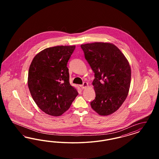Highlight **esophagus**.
<instances>
[{
    "mask_svg": "<svg viewBox=\"0 0 159 159\" xmlns=\"http://www.w3.org/2000/svg\"><path fill=\"white\" fill-rule=\"evenodd\" d=\"M88 86V83H87V82H84V83H83V84L81 86V88H82V89H86Z\"/></svg>",
    "mask_w": 159,
    "mask_h": 159,
    "instance_id": "34e87169",
    "label": "esophagus"
}]
</instances>
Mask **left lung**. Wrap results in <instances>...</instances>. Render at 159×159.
<instances>
[{"label":"left lung","mask_w":159,"mask_h":159,"mask_svg":"<svg viewBox=\"0 0 159 159\" xmlns=\"http://www.w3.org/2000/svg\"><path fill=\"white\" fill-rule=\"evenodd\" d=\"M85 59L95 73L92 82L95 98L92 108L101 116L116 111L128 95L131 69L128 61L113 43L95 42L81 45Z\"/></svg>","instance_id":"1"}]
</instances>
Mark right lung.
Instances as JSON below:
<instances>
[{
  "mask_svg": "<svg viewBox=\"0 0 159 159\" xmlns=\"http://www.w3.org/2000/svg\"><path fill=\"white\" fill-rule=\"evenodd\" d=\"M76 46L46 48L33 58L29 70L28 86L37 106L45 113L60 116L78 92L70 85L67 62Z\"/></svg>",
  "mask_w": 159,
  "mask_h": 159,
  "instance_id": "right-lung-1",
  "label": "right lung"
}]
</instances>
